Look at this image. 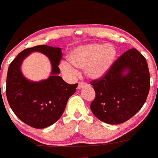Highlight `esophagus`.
<instances>
[{
	"mask_svg": "<svg viewBox=\"0 0 158 158\" xmlns=\"http://www.w3.org/2000/svg\"><path fill=\"white\" fill-rule=\"evenodd\" d=\"M86 86H87V84H86L84 82H79L78 86H77V88L81 89V88H83V87H86Z\"/></svg>",
	"mask_w": 158,
	"mask_h": 158,
	"instance_id": "obj_1",
	"label": "esophagus"
}]
</instances>
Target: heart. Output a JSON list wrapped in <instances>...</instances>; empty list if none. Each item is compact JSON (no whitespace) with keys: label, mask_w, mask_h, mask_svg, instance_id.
<instances>
[{"label":"heart","mask_w":158,"mask_h":158,"mask_svg":"<svg viewBox=\"0 0 158 158\" xmlns=\"http://www.w3.org/2000/svg\"><path fill=\"white\" fill-rule=\"evenodd\" d=\"M117 52L113 45L107 43H90L74 48L68 55V61L74 67L84 70L90 80H100L106 75L115 62ZM61 71L67 75L75 73L68 62L60 64Z\"/></svg>","instance_id":"heart-1"}]
</instances>
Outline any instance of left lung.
<instances>
[{
	"mask_svg": "<svg viewBox=\"0 0 158 158\" xmlns=\"http://www.w3.org/2000/svg\"><path fill=\"white\" fill-rule=\"evenodd\" d=\"M96 97L90 110L107 124L126 122L143 106L150 89V74L144 57L135 48L123 53L103 78L90 83Z\"/></svg>",
	"mask_w": 158,
	"mask_h": 158,
	"instance_id": "obj_1",
	"label": "left lung"
}]
</instances>
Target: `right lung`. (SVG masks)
<instances>
[{
	"label": "right lung",
	"instance_id": "right-lung-1",
	"mask_svg": "<svg viewBox=\"0 0 158 158\" xmlns=\"http://www.w3.org/2000/svg\"><path fill=\"white\" fill-rule=\"evenodd\" d=\"M32 52L46 55L52 65L51 75L40 81L26 79L21 71L24 59ZM62 56L61 48L46 45L24 49L10 63L6 76V94L10 106L24 123L35 128L54 124L65 110L67 102L78 84L66 83L58 68Z\"/></svg>",
	"mask_w": 158,
	"mask_h": 158
}]
</instances>
